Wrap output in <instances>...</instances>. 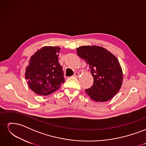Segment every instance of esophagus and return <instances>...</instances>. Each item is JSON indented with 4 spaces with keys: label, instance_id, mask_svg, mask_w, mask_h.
Returning <instances> with one entry per match:
<instances>
[{
    "label": "esophagus",
    "instance_id": "obj_1",
    "mask_svg": "<svg viewBox=\"0 0 146 146\" xmlns=\"http://www.w3.org/2000/svg\"><path fill=\"white\" fill-rule=\"evenodd\" d=\"M79 76H80V74H79L78 72H75V74H74V76L76 77H78Z\"/></svg>",
    "mask_w": 146,
    "mask_h": 146
}]
</instances>
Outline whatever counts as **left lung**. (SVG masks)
<instances>
[{
  "label": "left lung",
  "mask_w": 146,
  "mask_h": 146,
  "mask_svg": "<svg viewBox=\"0 0 146 146\" xmlns=\"http://www.w3.org/2000/svg\"><path fill=\"white\" fill-rule=\"evenodd\" d=\"M77 55L89 64L93 77L92 86L85 90L96 102H107L121 89L123 73L116 57L106 48L97 46H83L77 48Z\"/></svg>",
  "instance_id": "1"
}]
</instances>
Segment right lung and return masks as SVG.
<instances>
[{"instance_id": "right-lung-1", "label": "right lung", "mask_w": 146, "mask_h": 146, "mask_svg": "<svg viewBox=\"0 0 146 146\" xmlns=\"http://www.w3.org/2000/svg\"><path fill=\"white\" fill-rule=\"evenodd\" d=\"M60 50L58 47L44 46L31 56L25 76L29 86L36 94H50L64 82L58 58Z\"/></svg>"}]
</instances>
